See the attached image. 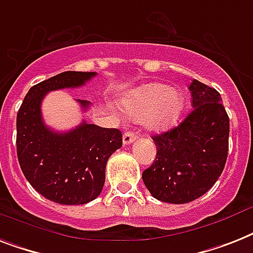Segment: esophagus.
Listing matches in <instances>:
<instances>
[{
	"label": "esophagus",
	"mask_w": 253,
	"mask_h": 253,
	"mask_svg": "<svg viewBox=\"0 0 253 253\" xmlns=\"http://www.w3.org/2000/svg\"><path fill=\"white\" fill-rule=\"evenodd\" d=\"M137 137V133L133 131H126L123 133V144H130Z\"/></svg>",
	"instance_id": "obj_1"
}]
</instances>
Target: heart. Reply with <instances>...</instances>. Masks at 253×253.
I'll return each instance as SVG.
<instances>
[{"mask_svg":"<svg viewBox=\"0 0 253 253\" xmlns=\"http://www.w3.org/2000/svg\"><path fill=\"white\" fill-rule=\"evenodd\" d=\"M123 106L132 120H144L148 128L160 131L178 121L183 112L184 98L179 91L166 84L151 83L128 94Z\"/></svg>","mask_w":253,"mask_h":253,"instance_id":"b5f03b06","label":"heart"}]
</instances>
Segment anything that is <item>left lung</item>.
Here are the masks:
<instances>
[{"mask_svg":"<svg viewBox=\"0 0 253 253\" xmlns=\"http://www.w3.org/2000/svg\"><path fill=\"white\" fill-rule=\"evenodd\" d=\"M192 110L183 122L152 137L157 156L143 171V182L155 199L184 204L212 188L222 173L229 151L230 121L221 94L194 79Z\"/></svg>","mask_w":253,"mask_h":253,"instance_id":"8db88e82","label":"left lung"}]
</instances>
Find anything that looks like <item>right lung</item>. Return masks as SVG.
Listing matches in <instances>:
<instances>
[{
  "label": "right lung",
  "instance_id": "add662e5",
  "mask_svg": "<svg viewBox=\"0 0 253 253\" xmlns=\"http://www.w3.org/2000/svg\"><path fill=\"white\" fill-rule=\"evenodd\" d=\"M96 73L65 71L31 88L16 114V155L26 179L45 199L63 205L87 204L105 183L109 157L122 147L118 128H104L85 121L67 132H55L44 123L45 94L77 88ZM87 110L91 102L78 100Z\"/></svg>",
  "mask_w": 253,
  "mask_h": 253
}]
</instances>
